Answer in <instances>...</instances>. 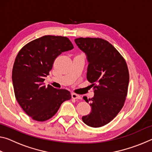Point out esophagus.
I'll use <instances>...</instances> for the list:
<instances>
[{"label": "esophagus", "mask_w": 152, "mask_h": 152, "mask_svg": "<svg viewBox=\"0 0 152 152\" xmlns=\"http://www.w3.org/2000/svg\"><path fill=\"white\" fill-rule=\"evenodd\" d=\"M72 98L73 99H81V97L80 95L75 94V93L72 94Z\"/></svg>", "instance_id": "obj_1"}]
</instances>
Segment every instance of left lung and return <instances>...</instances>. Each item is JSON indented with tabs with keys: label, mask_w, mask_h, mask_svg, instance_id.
Instances as JSON below:
<instances>
[{
	"label": "left lung",
	"mask_w": 152,
	"mask_h": 152,
	"mask_svg": "<svg viewBox=\"0 0 152 152\" xmlns=\"http://www.w3.org/2000/svg\"><path fill=\"white\" fill-rule=\"evenodd\" d=\"M74 41L87 56L86 78L94 92L89 99L91 111L82 119L90 127H101L111 121L124 105L129 82L128 67L124 58L107 40L80 37ZM83 99L88 103L86 96Z\"/></svg>",
	"instance_id": "left-lung-1"
}]
</instances>
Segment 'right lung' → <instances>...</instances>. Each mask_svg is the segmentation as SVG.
Returning <instances> with one entry per match:
<instances>
[{
    "instance_id": "1",
    "label": "right lung",
    "mask_w": 152,
    "mask_h": 152,
    "mask_svg": "<svg viewBox=\"0 0 152 152\" xmlns=\"http://www.w3.org/2000/svg\"><path fill=\"white\" fill-rule=\"evenodd\" d=\"M73 48L68 37L45 35L27 43L18 53L12 71L15 98L33 120L42 122L51 119L62 102L71 99L68 91L46 87L43 82L56 58Z\"/></svg>"
}]
</instances>
